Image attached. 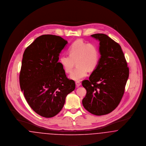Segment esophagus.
Listing matches in <instances>:
<instances>
[{
  "instance_id": "1",
  "label": "esophagus",
  "mask_w": 146,
  "mask_h": 146,
  "mask_svg": "<svg viewBox=\"0 0 146 146\" xmlns=\"http://www.w3.org/2000/svg\"><path fill=\"white\" fill-rule=\"evenodd\" d=\"M76 85L77 87H79L80 86H81V83L80 82V81H76Z\"/></svg>"
}]
</instances>
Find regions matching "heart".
Wrapping results in <instances>:
<instances>
[{"label":"heart","mask_w":146,"mask_h":146,"mask_svg":"<svg viewBox=\"0 0 146 146\" xmlns=\"http://www.w3.org/2000/svg\"><path fill=\"white\" fill-rule=\"evenodd\" d=\"M68 51L69 55H62L60 62L68 74L72 72L76 62L77 66L70 75L71 80L79 81L87 76L88 71L93 72L98 67L100 52L97 44L78 39L71 44Z\"/></svg>","instance_id":"b5f03b06"}]
</instances>
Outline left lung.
Instances as JSON below:
<instances>
[{
    "label": "left lung",
    "instance_id": "1",
    "mask_svg": "<svg viewBox=\"0 0 146 146\" xmlns=\"http://www.w3.org/2000/svg\"><path fill=\"white\" fill-rule=\"evenodd\" d=\"M100 41V62L89 80L82 84L87 93L84 108L94 115L108 114L119 104L125 92L129 69L120 46L103 33L91 35Z\"/></svg>",
    "mask_w": 146,
    "mask_h": 146
}]
</instances>
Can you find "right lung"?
I'll return each mask as SVG.
<instances>
[{
	"mask_svg": "<svg viewBox=\"0 0 146 146\" xmlns=\"http://www.w3.org/2000/svg\"><path fill=\"white\" fill-rule=\"evenodd\" d=\"M68 43L60 36L44 35L27 47L23 54L20 85L30 107L38 115L52 117L62 109L66 96L75 88L68 78L59 56Z\"/></svg>",
	"mask_w": 146,
	"mask_h": 146,
	"instance_id": "add662e5",
	"label": "right lung"
}]
</instances>
